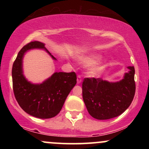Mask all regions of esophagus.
<instances>
[{
    "label": "esophagus",
    "mask_w": 149,
    "mask_h": 149,
    "mask_svg": "<svg viewBox=\"0 0 149 149\" xmlns=\"http://www.w3.org/2000/svg\"><path fill=\"white\" fill-rule=\"evenodd\" d=\"M81 82H82L81 76H80V75H78V78H77V83H78V84H80V83H81Z\"/></svg>",
    "instance_id": "34e87169"
}]
</instances>
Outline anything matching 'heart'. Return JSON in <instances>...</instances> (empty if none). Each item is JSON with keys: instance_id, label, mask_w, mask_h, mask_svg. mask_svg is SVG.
Listing matches in <instances>:
<instances>
[{"instance_id": "1", "label": "heart", "mask_w": 149, "mask_h": 149, "mask_svg": "<svg viewBox=\"0 0 149 149\" xmlns=\"http://www.w3.org/2000/svg\"><path fill=\"white\" fill-rule=\"evenodd\" d=\"M101 56L98 55V54H91V55L88 56H84L80 58V61L82 64L85 65H93L96 64L100 60ZM104 69V65L103 64H99L97 66H95L92 67L90 71V73L92 75H97L100 72H102Z\"/></svg>"}]
</instances>
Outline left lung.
Listing matches in <instances>:
<instances>
[{
    "mask_svg": "<svg viewBox=\"0 0 149 149\" xmlns=\"http://www.w3.org/2000/svg\"><path fill=\"white\" fill-rule=\"evenodd\" d=\"M130 71L117 83H109L98 78H85L83 98L90 115L97 120L117 117L130 107L134 97L136 85L134 68L129 66Z\"/></svg>",
    "mask_w": 149,
    "mask_h": 149,
    "instance_id": "8db88e82",
    "label": "left lung"
}]
</instances>
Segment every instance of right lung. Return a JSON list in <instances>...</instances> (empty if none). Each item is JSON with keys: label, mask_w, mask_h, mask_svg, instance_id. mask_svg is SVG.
Here are the masks:
<instances>
[{"label": "right lung", "mask_w": 149, "mask_h": 149, "mask_svg": "<svg viewBox=\"0 0 149 149\" xmlns=\"http://www.w3.org/2000/svg\"><path fill=\"white\" fill-rule=\"evenodd\" d=\"M44 46L38 41L25 45L19 52L12 69L13 92L19 105L28 114L42 119L51 118L60 112L77 80L75 72L54 73L40 85L31 84L25 79L22 66L24 54L29 49L43 48L51 55Z\"/></svg>", "instance_id": "obj_1"}]
</instances>
